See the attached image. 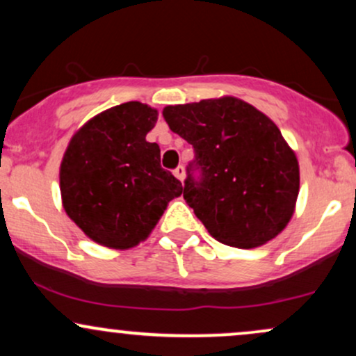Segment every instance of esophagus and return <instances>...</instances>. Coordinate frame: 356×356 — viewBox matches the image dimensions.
<instances>
[{
	"instance_id": "1",
	"label": "esophagus",
	"mask_w": 356,
	"mask_h": 356,
	"mask_svg": "<svg viewBox=\"0 0 356 356\" xmlns=\"http://www.w3.org/2000/svg\"><path fill=\"white\" fill-rule=\"evenodd\" d=\"M174 175H175V177H177L179 179V181H184V177H186V169H184V167L182 165H179L177 167V169H175L174 170Z\"/></svg>"
}]
</instances>
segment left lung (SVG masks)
I'll use <instances>...</instances> for the list:
<instances>
[{
    "label": "left lung",
    "instance_id": "left-lung-1",
    "mask_svg": "<svg viewBox=\"0 0 356 356\" xmlns=\"http://www.w3.org/2000/svg\"><path fill=\"white\" fill-rule=\"evenodd\" d=\"M194 147L184 199L219 243L241 249L275 239L295 214L300 165L275 122L236 97L162 110ZM194 170L202 172L195 181Z\"/></svg>",
    "mask_w": 356,
    "mask_h": 356
}]
</instances>
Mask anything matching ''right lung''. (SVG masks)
<instances>
[{"label":"right lung","mask_w":356,"mask_h":356,"mask_svg":"<svg viewBox=\"0 0 356 356\" xmlns=\"http://www.w3.org/2000/svg\"><path fill=\"white\" fill-rule=\"evenodd\" d=\"M157 110L127 102L90 118L73 134L60 165L63 209L90 239L130 249L149 238L181 181L161 167V149L145 136Z\"/></svg>","instance_id":"1"}]
</instances>
